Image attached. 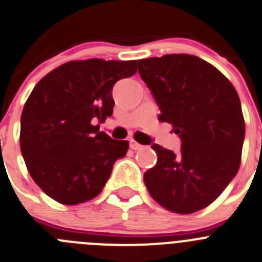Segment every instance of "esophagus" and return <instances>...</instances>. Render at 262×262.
<instances>
[{
	"mask_svg": "<svg viewBox=\"0 0 262 262\" xmlns=\"http://www.w3.org/2000/svg\"><path fill=\"white\" fill-rule=\"evenodd\" d=\"M142 147H143V146L141 145V143L136 142L134 140H130V148H132V150H141Z\"/></svg>",
	"mask_w": 262,
	"mask_h": 262,
	"instance_id": "1",
	"label": "esophagus"
}]
</instances>
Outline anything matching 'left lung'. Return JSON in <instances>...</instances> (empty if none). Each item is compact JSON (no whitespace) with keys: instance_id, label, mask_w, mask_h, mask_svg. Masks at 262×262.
I'll return each mask as SVG.
<instances>
[{"instance_id":"1","label":"left lung","mask_w":262,"mask_h":262,"mask_svg":"<svg viewBox=\"0 0 262 262\" xmlns=\"http://www.w3.org/2000/svg\"><path fill=\"white\" fill-rule=\"evenodd\" d=\"M138 73L181 140L178 155L152 145L155 167L143 180L152 199L178 214L209 206L239 171L246 134L235 87L211 63L192 55L138 60Z\"/></svg>"}]
</instances>
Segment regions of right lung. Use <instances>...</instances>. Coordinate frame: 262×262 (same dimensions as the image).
Returning a JSON list of instances; mask_svg holds the SVG:
<instances>
[{
  "mask_svg": "<svg viewBox=\"0 0 262 262\" xmlns=\"http://www.w3.org/2000/svg\"><path fill=\"white\" fill-rule=\"evenodd\" d=\"M137 72V61H70L40 79L20 117V151L35 183L63 205L102 192L128 141L112 140L98 121L112 116V87Z\"/></svg>",
  "mask_w": 262,
  "mask_h": 262,
  "instance_id": "obj_1",
  "label": "right lung"
}]
</instances>
